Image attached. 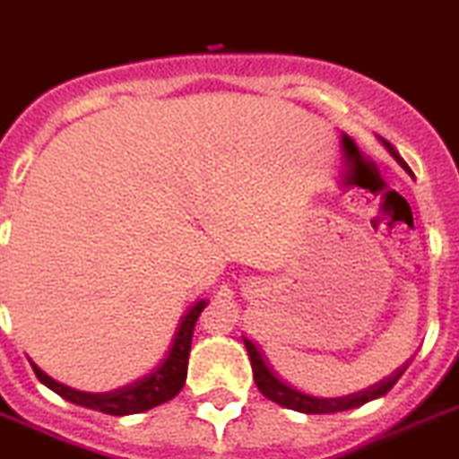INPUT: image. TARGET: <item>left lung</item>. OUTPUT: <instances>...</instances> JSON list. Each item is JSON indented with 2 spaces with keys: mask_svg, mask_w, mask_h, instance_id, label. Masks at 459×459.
<instances>
[{
  "mask_svg": "<svg viewBox=\"0 0 459 459\" xmlns=\"http://www.w3.org/2000/svg\"><path fill=\"white\" fill-rule=\"evenodd\" d=\"M380 143L385 144V149H387L392 156H398L396 149H394L387 140L380 138ZM242 340H244V346H247V351H249L255 385H258V389L263 392V396H267L269 401H273V403L282 405V408L299 410V412H306V414H328V412H342V410L358 408V405L367 403V401H371V398L387 394L389 389L394 387V383H396V380L401 378V374L405 371V365H403L398 371H394L389 378L380 380V385H374V387L362 389V392L351 394V396H344V398H310V396H303V394L292 392V389L288 387H282L281 380L273 376L272 367H267V362H264L258 346H255L251 340H247V337H242Z\"/></svg>",
  "mask_w": 459,
  "mask_h": 459,
  "instance_id": "left-lung-1",
  "label": "left lung"
}]
</instances>
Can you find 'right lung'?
Returning <instances> with one entry per match:
<instances>
[{"instance_id":"obj_1","label":"right lung","mask_w":459,"mask_h":459,"mask_svg":"<svg viewBox=\"0 0 459 459\" xmlns=\"http://www.w3.org/2000/svg\"><path fill=\"white\" fill-rule=\"evenodd\" d=\"M205 307V301H199L186 316H183L181 326H178L177 337L171 342V349L167 351L165 359L152 371V374L143 376L135 383L124 385V387L113 389V392L104 394H90L72 389L67 385L56 383L54 378L40 371L36 367V374L42 383L56 394H61L65 401L83 408L97 410V412L113 414V417H124V414H138L144 410H152L156 405L167 403L177 396L186 385L187 376V358H190L192 346V333H195V324L199 319L201 310Z\"/></svg>"}]
</instances>
